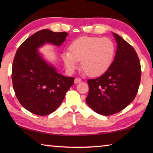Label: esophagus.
I'll use <instances>...</instances> for the list:
<instances>
[{
    "label": "esophagus",
    "mask_w": 153,
    "mask_h": 153,
    "mask_svg": "<svg viewBox=\"0 0 153 153\" xmlns=\"http://www.w3.org/2000/svg\"><path fill=\"white\" fill-rule=\"evenodd\" d=\"M81 81H82L81 79L79 78V77H76V78H75L74 79V83L75 84H78V83H79Z\"/></svg>",
    "instance_id": "obj_1"
}]
</instances>
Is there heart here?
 Returning <instances> with one entry per match:
<instances>
[{"instance_id": "heart-1", "label": "heart", "mask_w": 153, "mask_h": 153, "mask_svg": "<svg viewBox=\"0 0 153 153\" xmlns=\"http://www.w3.org/2000/svg\"><path fill=\"white\" fill-rule=\"evenodd\" d=\"M69 52L62 53L67 71L73 72L82 61V67L92 77L101 76L109 68L115 54V45L108 38L82 36L71 42Z\"/></svg>"}]
</instances>
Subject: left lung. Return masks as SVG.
Masks as SVG:
<instances>
[{
	"instance_id": "1",
	"label": "left lung",
	"mask_w": 153,
	"mask_h": 153,
	"mask_svg": "<svg viewBox=\"0 0 153 153\" xmlns=\"http://www.w3.org/2000/svg\"><path fill=\"white\" fill-rule=\"evenodd\" d=\"M117 44L112 64L101 76L88 79L86 101L94 112L111 115L133 101L140 83L141 67L138 55L120 36L113 33Z\"/></svg>"
}]
</instances>
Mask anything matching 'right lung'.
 I'll list each match as a JSON object with an SVG mask.
<instances>
[{
    "instance_id": "1",
    "label": "right lung",
    "mask_w": 153,
    "mask_h": 153,
    "mask_svg": "<svg viewBox=\"0 0 153 153\" xmlns=\"http://www.w3.org/2000/svg\"><path fill=\"white\" fill-rule=\"evenodd\" d=\"M68 33L45 29L27 38L17 49L12 66V82L20 104L30 112L46 115L58 108L74 77L59 74L39 52L45 44L60 46Z\"/></svg>"
}]
</instances>
